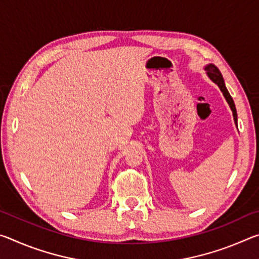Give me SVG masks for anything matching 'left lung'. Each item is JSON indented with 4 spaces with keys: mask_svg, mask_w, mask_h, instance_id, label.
<instances>
[{
    "mask_svg": "<svg viewBox=\"0 0 259 259\" xmlns=\"http://www.w3.org/2000/svg\"><path fill=\"white\" fill-rule=\"evenodd\" d=\"M204 71L207 72V75L208 77L211 80L214 84H217L219 89L224 95V97L226 99L227 104L230 105V108L232 113H233V119H234V123L238 126V114H236V108H235V105L233 99H232L231 95L229 93V90L226 89V85H225V82H224V78H223L222 73L219 72V69L217 68V66H214L213 64H208L204 66Z\"/></svg>",
    "mask_w": 259,
    "mask_h": 259,
    "instance_id": "obj_1",
    "label": "left lung"
}]
</instances>
